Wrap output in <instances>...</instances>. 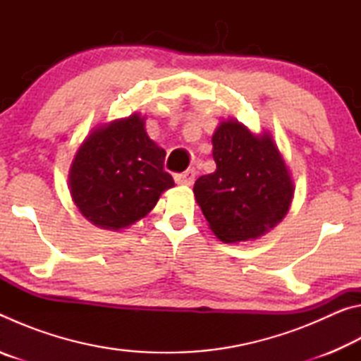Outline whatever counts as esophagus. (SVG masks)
<instances>
[{
  "label": "esophagus",
  "mask_w": 361,
  "mask_h": 361,
  "mask_svg": "<svg viewBox=\"0 0 361 361\" xmlns=\"http://www.w3.org/2000/svg\"><path fill=\"white\" fill-rule=\"evenodd\" d=\"M194 180H195V172H194V170H186V172L175 175V181L178 183V185L191 186L192 183H194Z\"/></svg>",
  "instance_id": "34e87169"
}]
</instances>
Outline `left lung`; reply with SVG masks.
Segmentation results:
<instances>
[{"instance_id":"obj_1","label":"left lung","mask_w":361,"mask_h":361,"mask_svg":"<svg viewBox=\"0 0 361 361\" xmlns=\"http://www.w3.org/2000/svg\"><path fill=\"white\" fill-rule=\"evenodd\" d=\"M216 170L194 183L210 229L226 243L258 239L290 210L293 180L271 133L255 135L229 119L212 137Z\"/></svg>"}]
</instances>
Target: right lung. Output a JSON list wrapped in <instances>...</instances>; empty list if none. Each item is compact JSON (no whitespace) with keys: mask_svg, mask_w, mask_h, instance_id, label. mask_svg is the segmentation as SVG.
Segmentation results:
<instances>
[{"mask_svg":"<svg viewBox=\"0 0 361 361\" xmlns=\"http://www.w3.org/2000/svg\"><path fill=\"white\" fill-rule=\"evenodd\" d=\"M164 159L166 151L148 137L138 113L97 127L70 167L73 202L99 228L124 229L148 215L161 194L175 186Z\"/></svg>","mask_w":361,"mask_h":361,"instance_id":"1","label":"right lung"}]
</instances>
